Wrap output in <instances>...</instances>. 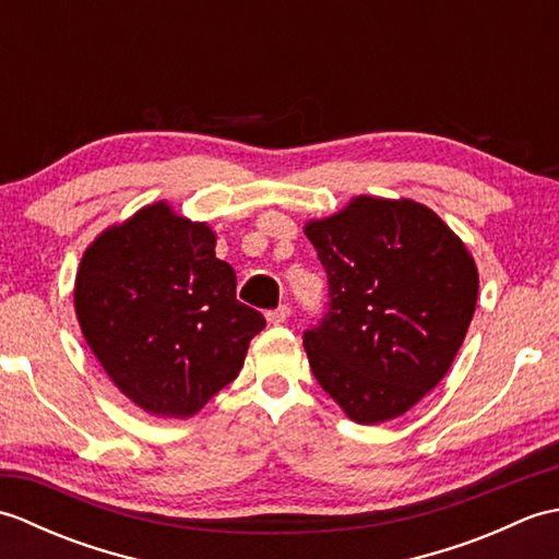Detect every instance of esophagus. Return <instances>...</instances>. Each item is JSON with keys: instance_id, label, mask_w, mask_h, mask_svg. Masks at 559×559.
<instances>
[{"instance_id": "esophagus-1", "label": "esophagus", "mask_w": 559, "mask_h": 559, "mask_svg": "<svg viewBox=\"0 0 559 559\" xmlns=\"http://www.w3.org/2000/svg\"><path fill=\"white\" fill-rule=\"evenodd\" d=\"M288 317H290V307H288V305H278L276 310H269V312H266L269 324H273V326L286 324V322H288Z\"/></svg>"}]
</instances>
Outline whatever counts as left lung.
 I'll return each instance as SVG.
<instances>
[{"label": "left lung", "instance_id": "1", "mask_svg": "<svg viewBox=\"0 0 559 559\" xmlns=\"http://www.w3.org/2000/svg\"><path fill=\"white\" fill-rule=\"evenodd\" d=\"M329 302L305 331L310 367L360 425L413 408L454 362L476 312L478 271L444 221L411 199L358 197L305 225Z\"/></svg>", "mask_w": 559, "mask_h": 559}]
</instances>
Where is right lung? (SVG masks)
<instances>
[{"mask_svg": "<svg viewBox=\"0 0 559 559\" xmlns=\"http://www.w3.org/2000/svg\"><path fill=\"white\" fill-rule=\"evenodd\" d=\"M206 223L153 204L105 230L74 288L83 338L139 408L189 418L230 384L266 319L235 298Z\"/></svg>", "mask_w": 559, "mask_h": 559, "instance_id": "obj_1", "label": "right lung"}]
</instances>
